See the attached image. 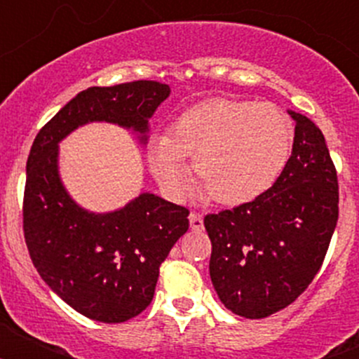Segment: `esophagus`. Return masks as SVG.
<instances>
[{
  "label": "esophagus",
  "instance_id": "obj_1",
  "mask_svg": "<svg viewBox=\"0 0 359 359\" xmlns=\"http://www.w3.org/2000/svg\"><path fill=\"white\" fill-rule=\"evenodd\" d=\"M189 221H190V228H192L194 231H201L203 230V217L199 214L192 212V214L189 215Z\"/></svg>",
  "mask_w": 359,
  "mask_h": 359
}]
</instances>
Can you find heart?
Listing matches in <instances>:
<instances>
[{"label": "heart", "mask_w": 359, "mask_h": 359, "mask_svg": "<svg viewBox=\"0 0 359 359\" xmlns=\"http://www.w3.org/2000/svg\"><path fill=\"white\" fill-rule=\"evenodd\" d=\"M293 123L269 102L210 98L177 116L172 135H154L147 160L161 189L182 198L194 172L223 205L252 201L271 189L290 160Z\"/></svg>", "instance_id": "heart-1"}]
</instances>
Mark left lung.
Instances as JSON below:
<instances>
[{
	"mask_svg": "<svg viewBox=\"0 0 359 359\" xmlns=\"http://www.w3.org/2000/svg\"><path fill=\"white\" fill-rule=\"evenodd\" d=\"M291 156L264 194L208 214L210 278L219 300L244 318L293 304L322 268L338 223V176L318 126L290 111Z\"/></svg>",
	"mask_w": 359,
	"mask_h": 359,
	"instance_id": "8db88e82",
	"label": "left lung"
}]
</instances>
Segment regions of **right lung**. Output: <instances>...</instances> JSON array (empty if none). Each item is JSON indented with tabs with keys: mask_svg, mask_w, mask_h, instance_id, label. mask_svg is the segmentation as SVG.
I'll return each instance as SVG.
<instances>
[{
	"mask_svg": "<svg viewBox=\"0 0 359 359\" xmlns=\"http://www.w3.org/2000/svg\"><path fill=\"white\" fill-rule=\"evenodd\" d=\"M169 93L156 81L88 88L44 123L28 154L23 231L32 262L52 291L97 322H128L151 304L161 262L189 230V210L149 192L115 212L84 210L59 177V142L88 122L118 123L145 142Z\"/></svg>",
	"mask_w": 359,
	"mask_h": 359,
	"instance_id": "right-lung-1",
	"label": "right lung"
}]
</instances>
